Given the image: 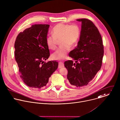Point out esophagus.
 <instances>
[{
	"label": "esophagus",
	"mask_w": 120,
	"mask_h": 120,
	"mask_svg": "<svg viewBox=\"0 0 120 120\" xmlns=\"http://www.w3.org/2000/svg\"><path fill=\"white\" fill-rule=\"evenodd\" d=\"M64 67V64L63 62H59V64H58V68H62Z\"/></svg>",
	"instance_id": "obj_1"
}]
</instances>
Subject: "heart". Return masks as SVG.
Masks as SVG:
<instances>
[{
    "label": "heart",
    "mask_w": 120,
    "mask_h": 120,
    "mask_svg": "<svg viewBox=\"0 0 120 120\" xmlns=\"http://www.w3.org/2000/svg\"><path fill=\"white\" fill-rule=\"evenodd\" d=\"M51 33L53 36H48L46 40L48 48L51 50L56 49L57 41L59 40L61 46L52 54V58L56 60H63L66 58L70 47L74 46L78 41L80 35L79 27L76 24L70 25L60 23L53 28Z\"/></svg>",
    "instance_id": "obj_1"
}]
</instances>
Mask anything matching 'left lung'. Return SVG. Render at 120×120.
Here are the masks:
<instances>
[{"instance_id": "1", "label": "left lung", "mask_w": 120, "mask_h": 120, "mask_svg": "<svg viewBox=\"0 0 120 120\" xmlns=\"http://www.w3.org/2000/svg\"><path fill=\"white\" fill-rule=\"evenodd\" d=\"M77 20L82 23L79 40L69 54L73 60L66 61L64 64L69 82L78 87L87 85L101 69L104 47L101 36L92 21L86 19Z\"/></svg>"}]
</instances>
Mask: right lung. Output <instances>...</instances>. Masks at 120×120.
Masks as SVG:
<instances>
[{
  "mask_svg": "<svg viewBox=\"0 0 120 120\" xmlns=\"http://www.w3.org/2000/svg\"><path fill=\"white\" fill-rule=\"evenodd\" d=\"M49 25L35 24L18 35L14 43L15 58L21 79L28 86L40 89L46 86L57 69L56 61H49L46 40Z\"/></svg>",
  "mask_w": 120,
  "mask_h": 120,
  "instance_id": "add662e5",
  "label": "right lung"
}]
</instances>
